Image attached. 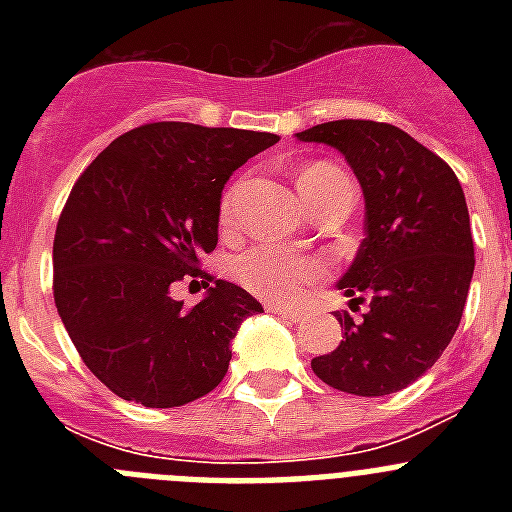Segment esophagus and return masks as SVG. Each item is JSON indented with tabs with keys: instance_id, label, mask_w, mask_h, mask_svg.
<instances>
[{
	"instance_id": "1",
	"label": "esophagus",
	"mask_w": 512,
	"mask_h": 512,
	"mask_svg": "<svg viewBox=\"0 0 512 512\" xmlns=\"http://www.w3.org/2000/svg\"><path fill=\"white\" fill-rule=\"evenodd\" d=\"M269 312L279 315V318L289 320V323H300L302 310H295V307H284V305H269Z\"/></svg>"
}]
</instances>
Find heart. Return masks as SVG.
<instances>
[{
  "label": "heart",
  "mask_w": 512,
  "mask_h": 512,
  "mask_svg": "<svg viewBox=\"0 0 512 512\" xmlns=\"http://www.w3.org/2000/svg\"><path fill=\"white\" fill-rule=\"evenodd\" d=\"M330 171H338L328 164H312L300 171L297 187L305 189L323 179ZM235 194L230 192L223 200V220L233 215ZM235 279L253 292L256 297L274 302H295L307 292L315 279L325 274V264L312 256H300V253L284 251L274 246H253L251 251L241 253L235 259Z\"/></svg>",
  "instance_id": "b5f03b06"
}]
</instances>
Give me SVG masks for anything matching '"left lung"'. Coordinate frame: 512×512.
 I'll return each instance as SVG.
<instances>
[{
    "instance_id": "8db88e82",
    "label": "left lung",
    "mask_w": 512,
    "mask_h": 512,
    "mask_svg": "<svg viewBox=\"0 0 512 512\" xmlns=\"http://www.w3.org/2000/svg\"><path fill=\"white\" fill-rule=\"evenodd\" d=\"M295 138L336 148L364 194L366 238L336 287L351 302L369 297V310L336 315L343 341L312 372L348 395L405 390L436 364L467 305L474 241L459 179L387 122L333 120Z\"/></svg>"
}]
</instances>
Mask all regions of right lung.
Returning a JSON list of instances; mask_svg holds the SVG:
<instances>
[{"mask_svg":"<svg viewBox=\"0 0 512 512\" xmlns=\"http://www.w3.org/2000/svg\"><path fill=\"white\" fill-rule=\"evenodd\" d=\"M279 135L151 122L79 176L53 241V297L89 372L117 397L179 408L223 382L233 338L261 302L215 279L194 307L171 297L217 246L223 187Z\"/></svg>","mask_w":512,"mask_h":512,"instance_id":"1","label":"right lung"}]
</instances>
